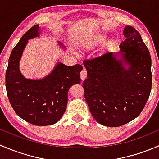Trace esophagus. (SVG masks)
I'll use <instances>...</instances> for the list:
<instances>
[{"mask_svg": "<svg viewBox=\"0 0 159 159\" xmlns=\"http://www.w3.org/2000/svg\"><path fill=\"white\" fill-rule=\"evenodd\" d=\"M80 76H81V79L82 81H84L86 78H87V71H86L85 69H83L81 70V74H80Z\"/></svg>", "mask_w": 159, "mask_h": 159, "instance_id": "esophagus-1", "label": "esophagus"}]
</instances>
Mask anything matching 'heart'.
I'll return each mask as SVG.
<instances>
[{
  "label": "heart",
  "mask_w": 159,
  "mask_h": 159,
  "mask_svg": "<svg viewBox=\"0 0 159 159\" xmlns=\"http://www.w3.org/2000/svg\"><path fill=\"white\" fill-rule=\"evenodd\" d=\"M105 35H98V36L95 37L94 39L91 41V43H89L88 44V47L89 48H92L94 46H97L98 44H102V43L105 41ZM118 44V40L116 38H112L111 40H110L108 42L106 45V50L107 51H112L116 45ZM82 48H85L84 44H82Z\"/></svg>",
  "instance_id": "b5f03b06"
}]
</instances>
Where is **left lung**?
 <instances>
[{
	"instance_id": "obj_1",
	"label": "left lung",
	"mask_w": 159,
	"mask_h": 159,
	"mask_svg": "<svg viewBox=\"0 0 159 159\" xmlns=\"http://www.w3.org/2000/svg\"><path fill=\"white\" fill-rule=\"evenodd\" d=\"M119 52H109L83 64L88 77L84 98L91 115L102 125L118 127L142 112L151 92L152 59L140 34L125 26Z\"/></svg>"
}]
</instances>
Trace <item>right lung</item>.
<instances>
[{
	"label": "right lung",
	"instance_id": "obj_1",
	"mask_svg": "<svg viewBox=\"0 0 159 159\" xmlns=\"http://www.w3.org/2000/svg\"><path fill=\"white\" fill-rule=\"evenodd\" d=\"M39 25L30 28L11 53L6 70V89L13 109L25 121L38 126L51 125L61 119L68 103V90L81 82V65L68 66L57 61L54 69L41 79L26 78L19 68L28 40L38 38ZM61 48L66 50L61 42Z\"/></svg>",
	"mask_w": 159,
	"mask_h": 159
}]
</instances>
